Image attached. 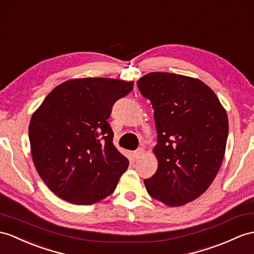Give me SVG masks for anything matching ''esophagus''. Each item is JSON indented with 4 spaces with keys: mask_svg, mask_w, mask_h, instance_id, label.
<instances>
[{
    "mask_svg": "<svg viewBox=\"0 0 254 254\" xmlns=\"http://www.w3.org/2000/svg\"><path fill=\"white\" fill-rule=\"evenodd\" d=\"M143 154H144V148H142V147H140V148H138L137 151L134 152V157L135 158H141L142 156H143Z\"/></svg>",
    "mask_w": 254,
    "mask_h": 254,
    "instance_id": "esophagus-1",
    "label": "esophagus"
}]
</instances>
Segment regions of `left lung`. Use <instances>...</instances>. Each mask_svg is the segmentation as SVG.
Segmentation results:
<instances>
[{
	"label": "left lung",
	"instance_id": "obj_1",
	"mask_svg": "<svg viewBox=\"0 0 254 254\" xmlns=\"http://www.w3.org/2000/svg\"><path fill=\"white\" fill-rule=\"evenodd\" d=\"M154 110L158 144L147 193L167 206L196 199L212 183L224 157L228 120L218 97L199 79L152 72L138 80Z\"/></svg>",
	"mask_w": 254,
	"mask_h": 254
}]
</instances>
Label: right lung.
I'll list each match as a JSON object with an SVG mask.
<instances>
[{"label":"right lung","mask_w":254,"mask_h":254,"mask_svg":"<svg viewBox=\"0 0 254 254\" xmlns=\"http://www.w3.org/2000/svg\"><path fill=\"white\" fill-rule=\"evenodd\" d=\"M133 82L88 77L60 84L32 115L33 163L54 193L74 205H91L116 189L129 160L113 144L108 123L113 104Z\"/></svg>","instance_id":"1"}]
</instances>
